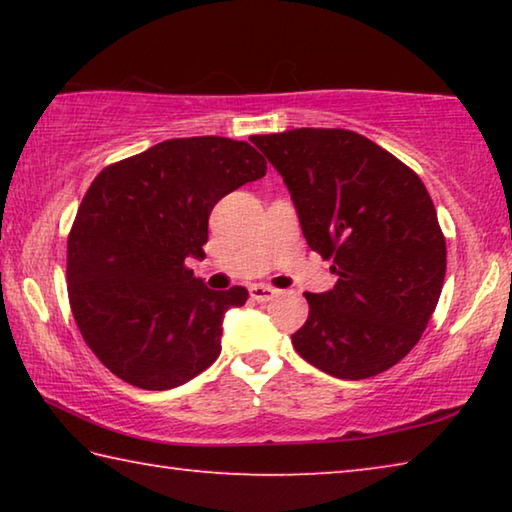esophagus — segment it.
I'll use <instances>...</instances> for the list:
<instances>
[{"instance_id": "esophagus-1", "label": "esophagus", "mask_w": 512, "mask_h": 512, "mask_svg": "<svg viewBox=\"0 0 512 512\" xmlns=\"http://www.w3.org/2000/svg\"><path fill=\"white\" fill-rule=\"evenodd\" d=\"M250 291V298L253 300H257V302H266V300H271L273 296H275V289H271V287H266V284H253V287L248 289Z\"/></svg>"}]
</instances>
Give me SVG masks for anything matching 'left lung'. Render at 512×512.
<instances>
[{
    "mask_svg": "<svg viewBox=\"0 0 512 512\" xmlns=\"http://www.w3.org/2000/svg\"><path fill=\"white\" fill-rule=\"evenodd\" d=\"M280 173L311 250L332 259L334 289L305 293L291 343L311 366L368 379L413 350L443 291L447 248L418 173L359 133L296 128L255 135Z\"/></svg>",
    "mask_w": 512,
    "mask_h": 512,
    "instance_id": "1",
    "label": "left lung"
}]
</instances>
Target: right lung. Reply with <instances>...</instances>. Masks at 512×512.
Masks as SVG:
<instances>
[{
    "mask_svg": "<svg viewBox=\"0 0 512 512\" xmlns=\"http://www.w3.org/2000/svg\"><path fill=\"white\" fill-rule=\"evenodd\" d=\"M266 176L248 142L183 137L103 169L67 239V291L85 343L119 379L169 391L210 368L244 287L212 291L187 268L225 194Z\"/></svg>",
    "mask_w": 512,
    "mask_h": 512,
    "instance_id": "add662e5",
    "label": "right lung"
}]
</instances>
